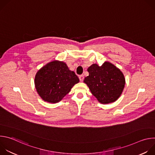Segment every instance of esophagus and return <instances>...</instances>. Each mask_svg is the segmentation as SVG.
<instances>
[{"mask_svg":"<svg viewBox=\"0 0 155 155\" xmlns=\"http://www.w3.org/2000/svg\"><path fill=\"white\" fill-rule=\"evenodd\" d=\"M79 79L80 81H83L84 80V75H81L79 76Z\"/></svg>","mask_w":155,"mask_h":155,"instance_id":"1","label":"esophagus"}]
</instances>
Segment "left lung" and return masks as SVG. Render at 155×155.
<instances>
[{"mask_svg":"<svg viewBox=\"0 0 155 155\" xmlns=\"http://www.w3.org/2000/svg\"><path fill=\"white\" fill-rule=\"evenodd\" d=\"M89 75L84 78L85 83L98 101L108 104L116 101L121 96L125 84L122 72L109 62L101 66L97 64L88 68Z\"/></svg>","mask_w":155,"mask_h":155,"instance_id":"obj_1","label":"left lung"}]
</instances>
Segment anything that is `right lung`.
<instances>
[{
  "instance_id": "1",
  "label": "right lung",
  "mask_w": 155,
  "mask_h": 155,
  "mask_svg": "<svg viewBox=\"0 0 155 155\" xmlns=\"http://www.w3.org/2000/svg\"><path fill=\"white\" fill-rule=\"evenodd\" d=\"M79 82L74 72L62 61H53L41 68L35 77V86L41 98L50 103L61 101Z\"/></svg>"
}]
</instances>
